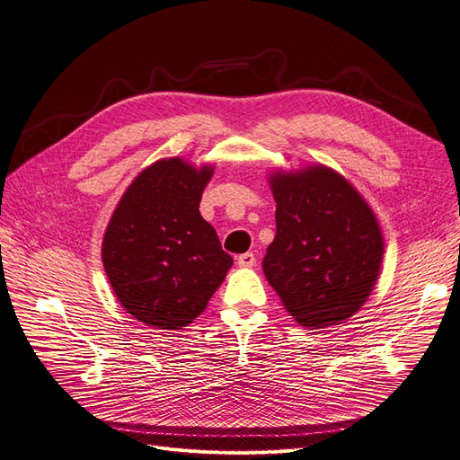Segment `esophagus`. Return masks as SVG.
<instances>
[{"instance_id": "1", "label": "esophagus", "mask_w": 460, "mask_h": 460, "mask_svg": "<svg viewBox=\"0 0 460 460\" xmlns=\"http://www.w3.org/2000/svg\"><path fill=\"white\" fill-rule=\"evenodd\" d=\"M237 263L241 267H252L256 263V256L252 252H245V254H239L237 256Z\"/></svg>"}]
</instances>
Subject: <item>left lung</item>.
Returning <instances> with one entry per match:
<instances>
[{
    "mask_svg": "<svg viewBox=\"0 0 460 460\" xmlns=\"http://www.w3.org/2000/svg\"><path fill=\"white\" fill-rule=\"evenodd\" d=\"M277 235L263 258L267 282L303 327L338 325L379 279L385 241L367 202L341 174L312 165L269 178Z\"/></svg>",
    "mask_w": 460,
    "mask_h": 460,
    "instance_id": "8db88e82",
    "label": "left lung"
}]
</instances>
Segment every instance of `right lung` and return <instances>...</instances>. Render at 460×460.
<instances>
[{"label": "right lung", "instance_id": "add662e5", "mask_svg": "<svg viewBox=\"0 0 460 460\" xmlns=\"http://www.w3.org/2000/svg\"><path fill=\"white\" fill-rule=\"evenodd\" d=\"M213 167L159 159L126 189L102 243L105 275L120 305L145 325L193 323L234 260L199 211Z\"/></svg>", "mask_w": 460, "mask_h": 460}]
</instances>
